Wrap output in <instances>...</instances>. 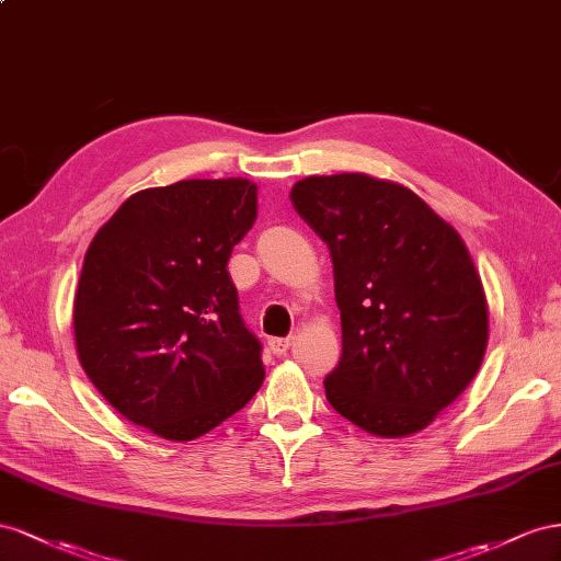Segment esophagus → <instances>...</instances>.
Instances as JSON below:
<instances>
[{
    "instance_id": "1",
    "label": "esophagus",
    "mask_w": 561,
    "mask_h": 561,
    "mask_svg": "<svg viewBox=\"0 0 561 561\" xmlns=\"http://www.w3.org/2000/svg\"><path fill=\"white\" fill-rule=\"evenodd\" d=\"M291 343H294V335H286V339H270L267 341L270 350L275 352V355H286V350L291 347Z\"/></svg>"
}]
</instances>
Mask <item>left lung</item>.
I'll return each mask as SVG.
<instances>
[{"label":"left lung","instance_id":"left-lung-1","mask_svg":"<svg viewBox=\"0 0 561 561\" xmlns=\"http://www.w3.org/2000/svg\"><path fill=\"white\" fill-rule=\"evenodd\" d=\"M298 216L333 263L343 355L329 404L376 437L427 427L470 386L489 343V308L460 234L404 185L366 173L310 175Z\"/></svg>","mask_w":561,"mask_h":561}]
</instances>
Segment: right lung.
I'll use <instances>...</instances> for the list:
<instances>
[{
    "instance_id": "obj_1",
    "label": "right lung",
    "mask_w": 561,
    "mask_h": 561,
    "mask_svg": "<svg viewBox=\"0 0 561 561\" xmlns=\"http://www.w3.org/2000/svg\"><path fill=\"white\" fill-rule=\"evenodd\" d=\"M255 202L259 187L244 179L140 190L89 244L72 312L79 364L157 437L206 435L265 378L226 270Z\"/></svg>"
}]
</instances>
